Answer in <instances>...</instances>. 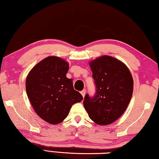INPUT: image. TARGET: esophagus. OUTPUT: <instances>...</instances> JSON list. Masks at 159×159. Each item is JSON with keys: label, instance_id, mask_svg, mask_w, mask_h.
<instances>
[{"label": "esophagus", "instance_id": "1", "mask_svg": "<svg viewBox=\"0 0 159 159\" xmlns=\"http://www.w3.org/2000/svg\"><path fill=\"white\" fill-rule=\"evenodd\" d=\"M81 94H82L83 98H84L85 94H86V90H83V91H81Z\"/></svg>", "mask_w": 159, "mask_h": 159}]
</instances>
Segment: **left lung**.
Masks as SVG:
<instances>
[{
  "mask_svg": "<svg viewBox=\"0 0 159 159\" xmlns=\"http://www.w3.org/2000/svg\"><path fill=\"white\" fill-rule=\"evenodd\" d=\"M96 85L95 96L86 94L84 107L89 118L100 125H107L125 111L133 94V77L123 62L104 55L89 62Z\"/></svg>",
  "mask_w": 159,
  "mask_h": 159,
  "instance_id": "8db88e82",
  "label": "left lung"
}]
</instances>
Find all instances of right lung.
Returning <instances> with one entry per match:
<instances>
[{"instance_id": "right-lung-1", "label": "right lung", "mask_w": 159, "mask_h": 159, "mask_svg": "<svg viewBox=\"0 0 159 159\" xmlns=\"http://www.w3.org/2000/svg\"><path fill=\"white\" fill-rule=\"evenodd\" d=\"M68 63L59 57L50 56L36 64L26 77L25 88L36 113L50 124L61 123L73 104L80 102L82 95L73 89L66 77Z\"/></svg>"}]
</instances>
